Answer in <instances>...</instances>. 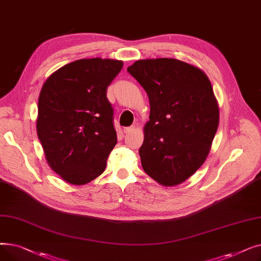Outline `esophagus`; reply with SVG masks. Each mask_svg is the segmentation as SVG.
Returning a JSON list of instances; mask_svg holds the SVG:
<instances>
[{
	"mask_svg": "<svg viewBox=\"0 0 261 261\" xmlns=\"http://www.w3.org/2000/svg\"><path fill=\"white\" fill-rule=\"evenodd\" d=\"M133 131H134V127H127V128L123 129V132H125L126 134H129V133H131Z\"/></svg>",
	"mask_w": 261,
	"mask_h": 261,
	"instance_id": "obj_1",
	"label": "esophagus"
}]
</instances>
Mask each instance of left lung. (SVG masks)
I'll return each instance as SVG.
<instances>
[{"mask_svg": "<svg viewBox=\"0 0 261 261\" xmlns=\"http://www.w3.org/2000/svg\"><path fill=\"white\" fill-rule=\"evenodd\" d=\"M127 71L150 103L139 151L143 169L163 186L179 185L203 165L219 126L211 81L201 68L173 58L138 60Z\"/></svg>", "mask_w": 261, "mask_h": 261, "instance_id": "8db88e82", "label": "left lung"}]
</instances>
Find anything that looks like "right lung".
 <instances>
[{
    "mask_svg": "<svg viewBox=\"0 0 261 261\" xmlns=\"http://www.w3.org/2000/svg\"><path fill=\"white\" fill-rule=\"evenodd\" d=\"M114 59H79L54 72L38 100L37 133L49 167L85 185L99 176L117 143L107 89L121 71Z\"/></svg>",
    "mask_w": 261,
    "mask_h": 261,
    "instance_id": "1",
    "label": "right lung"
}]
</instances>
